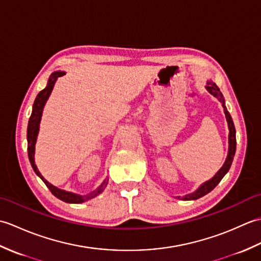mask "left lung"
I'll return each instance as SVG.
<instances>
[{"label":"left lung","instance_id":"left-lung-1","mask_svg":"<svg viewBox=\"0 0 261 261\" xmlns=\"http://www.w3.org/2000/svg\"><path fill=\"white\" fill-rule=\"evenodd\" d=\"M206 90L212 94L213 96H215L216 98L219 99V101L222 103V107L224 109V113H225V118L226 121H228V125H229V151H228V157L225 159V163L223 164L222 167L214 175L213 178H211L210 180L205 181L204 184H202L201 186L198 187V190H196L194 193L192 194H188V195L182 197L184 201H191V199H197L199 197H202L204 195H206L207 193H210L211 191L213 190V188L219 184L221 181V179L223 178L224 175L228 173L230 167H231V164L233 162V157H234V153H236V147H237V140H236V129H234V124H233V121H232V118L230 113L228 112V110H226L225 105H224V98L222 93H221L220 88L216 86L215 83H213L212 81H208L206 83Z\"/></svg>","mask_w":261,"mask_h":261}]
</instances>
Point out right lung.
I'll return each instance as SVG.
<instances>
[{
	"instance_id": "add662e5",
	"label": "right lung",
	"mask_w": 261,
	"mask_h": 261,
	"mask_svg": "<svg viewBox=\"0 0 261 261\" xmlns=\"http://www.w3.org/2000/svg\"><path fill=\"white\" fill-rule=\"evenodd\" d=\"M63 75H65L64 71H55V73H53L51 76L49 77L47 86L43 88L41 92H39V94L35 99V103H33V107H32V113H31V116L29 119V123H28V131H27L28 156H29V160H30L33 170H35V173L39 177H40L43 182H45L46 186L53 193V195H55L59 199H62V201L66 202V203L80 204V203L86 202V201H88V199L97 196L98 194H101L104 191V188L107 187L109 179L108 178L105 179L101 184V186L96 188L95 191H93L92 193L86 194V195H79V194L66 192L64 190H60V188H58L56 186L51 185L50 182L43 178V176L40 174V171L38 170L37 166L35 164V146H36V141H37V137H38V132H39V124H40V120H41V115H42V110H43V107H45L49 95H50L55 83H56L58 77L63 76Z\"/></svg>"
}]
</instances>
